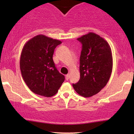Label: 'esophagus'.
Instances as JSON below:
<instances>
[{"label": "esophagus", "mask_w": 134, "mask_h": 134, "mask_svg": "<svg viewBox=\"0 0 134 134\" xmlns=\"http://www.w3.org/2000/svg\"><path fill=\"white\" fill-rule=\"evenodd\" d=\"M69 79V74H67V75H66V76H65V79H66V81H68Z\"/></svg>", "instance_id": "obj_1"}]
</instances>
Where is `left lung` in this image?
<instances>
[{"label": "left lung", "mask_w": 134, "mask_h": 134, "mask_svg": "<svg viewBox=\"0 0 134 134\" xmlns=\"http://www.w3.org/2000/svg\"><path fill=\"white\" fill-rule=\"evenodd\" d=\"M77 40L82 43L80 56V79L74 89L85 98L96 94L107 85L113 69V57L109 44L94 33L83 35Z\"/></svg>", "instance_id": "1"}]
</instances>
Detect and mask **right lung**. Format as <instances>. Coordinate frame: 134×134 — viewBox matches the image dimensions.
I'll list each match as a JSON object with an SVG mask.
<instances>
[{"instance_id":"obj_1","label":"right lung","mask_w":134,"mask_h":134,"mask_svg":"<svg viewBox=\"0 0 134 134\" xmlns=\"http://www.w3.org/2000/svg\"><path fill=\"white\" fill-rule=\"evenodd\" d=\"M61 43L57 40L39 35L23 47L20 70L23 80L34 93L53 96L64 82L65 77L59 73L53 60L55 48Z\"/></svg>"}]
</instances>
